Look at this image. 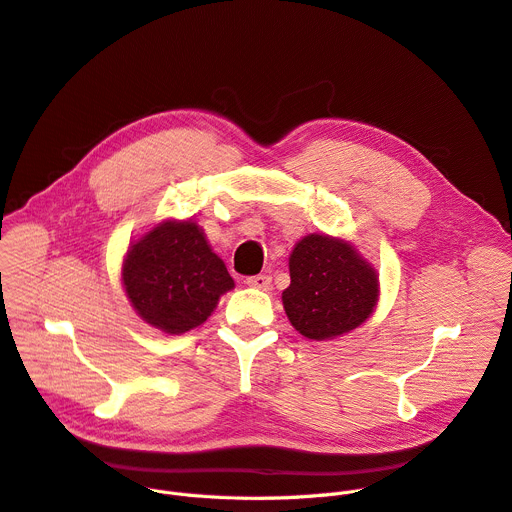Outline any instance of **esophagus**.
Here are the masks:
<instances>
[{
  "instance_id": "34e87169",
  "label": "esophagus",
  "mask_w": 512,
  "mask_h": 512,
  "mask_svg": "<svg viewBox=\"0 0 512 512\" xmlns=\"http://www.w3.org/2000/svg\"><path fill=\"white\" fill-rule=\"evenodd\" d=\"M269 282H271V278L265 276V274H257V276H249L247 278V286L257 288V290H267Z\"/></svg>"
}]
</instances>
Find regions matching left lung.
<instances>
[{"mask_svg":"<svg viewBox=\"0 0 512 512\" xmlns=\"http://www.w3.org/2000/svg\"><path fill=\"white\" fill-rule=\"evenodd\" d=\"M282 292L292 327L315 342L360 327L379 302V274L344 238L306 234L290 255Z\"/></svg>","mask_w":512,"mask_h":512,"instance_id":"8db88e82","label":"left lung"}]
</instances>
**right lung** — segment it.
I'll use <instances>...</instances> for the list:
<instances>
[{"label": "right lung", "instance_id": "1", "mask_svg": "<svg viewBox=\"0 0 512 512\" xmlns=\"http://www.w3.org/2000/svg\"><path fill=\"white\" fill-rule=\"evenodd\" d=\"M121 280L135 313L168 335L201 325L234 288L224 261L191 220H162L131 243Z\"/></svg>", "mask_w": 512, "mask_h": 512}]
</instances>
